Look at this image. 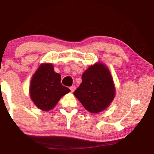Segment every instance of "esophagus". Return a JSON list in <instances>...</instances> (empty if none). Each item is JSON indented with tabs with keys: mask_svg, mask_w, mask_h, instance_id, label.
Instances as JSON below:
<instances>
[{
	"mask_svg": "<svg viewBox=\"0 0 154 154\" xmlns=\"http://www.w3.org/2000/svg\"><path fill=\"white\" fill-rule=\"evenodd\" d=\"M75 89H76L75 86H72V87H70V90H71L72 93H73V92L75 91Z\"/></svg>",
	"mask_w": 154,
	"mask_h": 154,
	"instance_id": "34e87169",
	"label": "esophagus"
}]
</instances>
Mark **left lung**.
Here are the masks:
<instances>
[{"label": "left lung", "mask_w": 154, "mask_h": 154, "mask_svg": "<svg viewBox=\"0 0 154 154\" xmlns=\"http://www.w3.org/2000/svg\"><path fill=\"white\" fill-rule=\"evenodd\" d=\"M115 93V85L109 69L104 63L97 62L83 72L82 83L74 95L86 110L95 114L110 106Z\"/></svg>", "instance_id": "8db88e82"}]
</instances>
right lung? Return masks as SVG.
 Listing matches in <instances>:
<instances>
[{"label":"right lung","mask_w":154,"mask_h":154,"mask_svg":"<svg viewBox=\"0 0 154 154\" xmlns=\"http://www.w3.org/2000/svg\"><path fill=\"white\" fill-rule=\"evenodd\" d=\"M61 75L54 72L53 64L41 63L32 77L29 96L33 103L42 111H50L56 106L61 97L70 90L61 83Z\"/></svg>","instance_id":"obj_1"}]
</instances>
